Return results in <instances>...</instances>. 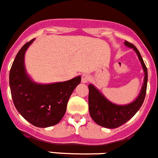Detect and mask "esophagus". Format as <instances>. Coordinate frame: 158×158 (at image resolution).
<instances>
[{"instance_id": "1", "label": "esophagus", "mask_w": 158, "mask_h": 158, "mask_svg": "<svg viewBox=\"0 0 158 158\" xmlns=\"http://www.w3.org/2000/svg\"><path fill=\"white\" fill-rule=\"evenodd\" d=\"M91 80V77L88 74H86V73H84L81 76V82L82 83H88L89 81Z\"/></svg>"}]
</instances>
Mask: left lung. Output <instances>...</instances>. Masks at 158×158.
Instances as JSON below:
<instances>
[{
    "instance_id": "8db88e82",
    "label": "left lung",
    "mask_w": 158,
    "mask_h": 158,
    "mask_svg": "<svg viewBox=\"0 0 158 158\" xmlns=\"http://www.w3.org/2000/svg\"><path fill=\"white\" fill-rule=\"evenodd\" d=\"M124 43L128 47L133 48V50L136 52L144 71L143 85L137 98L126 106H118L106 98L94 85H88V107L91 117L98 125L109 129L117 128L130 120L140 109L147 92L148 68L136 46L127 41H125Z\"/></svg>"
}]
</instances>
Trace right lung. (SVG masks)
I'll list each match as a JSON object with an SVG mask.
<instances>
[{"mask_svg": "<svg viewBox=\"0 0 158 158\" xmlns=\"http://www.w3.org/2000/svg\"><path fill=\"white\" fill-rule=\"evenodd\" d=\"M34 39L25 43L15 58L9 74V85L13 102L25 119L37 127L57 124L67 109L73 90L81 83V76L70 81L49 85L33 82L26 73L25 52Z\"/></svg>", "mask_w": 158, "mask_h": 158, "instance_id": "right-lung-1", "label": "right lung"}]
</instances>
